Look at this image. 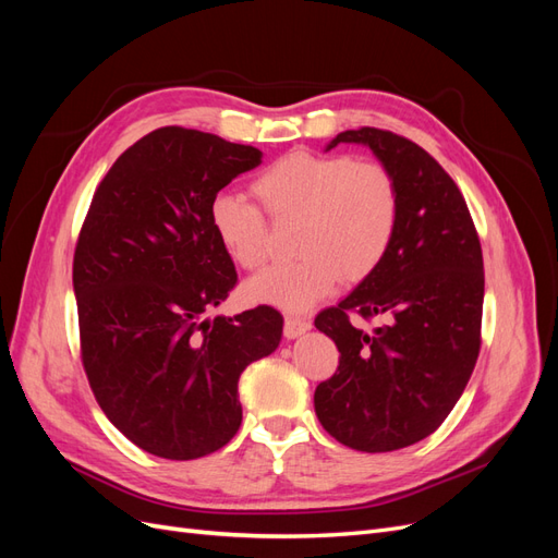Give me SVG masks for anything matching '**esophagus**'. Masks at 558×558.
Returning a JSON list of instances; mask_svg holds the SVG:
<instances>
[{"label": "esophagus", "instance_id": "1", "mask_svg": "<svg viewBox=\"0 0 558 558\" xmlns=\"http://www.w3.org/2000/svg\"><path fill=\"white\" fill-rule=\"evenodd\" d=\"M310 328H312V320H310V318H302V316H286L283 335L289 337V340H295V337L305 335Z\"/></svg>", "mask_w": 558, "mask_h": 558}]
</instances>
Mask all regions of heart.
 <instances>
[{
  "mask_svg": "<svg viewBox=\"0 0 558 558\" xmlns=\"http://www.w3.org/2000/svg\"><path fill=\"white\" fill-rule=\"evenodd\" d=\"M253 195L275 221H298L300 258L263 269L246 295L289 312L316 305L347 277L361 281L386 258L400 221L393 172L377 160L291 150L253 181ZM209 223L228 256L244 269L267 258V223L251 202L221 193Z\"/></svg>",
  "mask_w": 558,
  "mask_h": 558,
  "instance_id": "1",
  "label": "heart"
}]
</instances>
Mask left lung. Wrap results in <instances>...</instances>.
Segmentation results:
<instances>
[{"instance_id": "8db88e82", "label": "left lung", "mask_w": 558, "mask_h": 558, "mask_svg": "<svg viewBox=\"0 0 558 558\" xmlns=\"http://www.w3.org/2000/svg\"><path fill=\"white\" fill-rule=\"evenodd\" d=\"M337 144H363L393 172L400 221L375 272L314 320L340 351L314 410L337 442L393 451L435 433L475 369L482 246L461 191L424 148L377 128L340 132L326 150ZM349 311L385 324L365 333L350 326Z\"/></svg>"}]
</instances>
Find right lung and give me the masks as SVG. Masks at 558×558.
<instances>
[{"instance_id":"add662e5","label":"right lung","mask_w":558,"mask_h":558,"mask_svg":"<svg viewBox=\"0 0 558 558\" xmlns=\"http://www.w3.org/2000/svg\"><path fill=\"white\" fill-rule=\"evenodd\" d=\"M260 160L258 148L218 134L154 130L111 165L81 228L83 367L111 424L160 459L228 445L242 424L240 375L281 342L272 307L205 316L238 283L209 207Z\"/></svg>"}]
</instances>
